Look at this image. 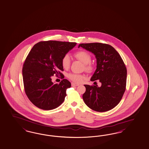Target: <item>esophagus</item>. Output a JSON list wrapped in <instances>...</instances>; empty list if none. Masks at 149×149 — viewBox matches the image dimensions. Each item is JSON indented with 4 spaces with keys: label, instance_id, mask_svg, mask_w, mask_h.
Wrapping results in <instances>:
<instances>
[{
    "label": "esophagus",
    "instance_id": "obj_1",
    "mask_svg": "<svg viewBox=\"0 0 149 149\" xmlns=\"http://www.w3.org/2000/svg\"><path fill=\"white\" fill-rule=\"evenodd\" d=\"M79 85V84H75V83H74V82H72V86H77Z\"/></svg>",
    "mask_w": 149,
    "mask_h": 149
}]
</instances>
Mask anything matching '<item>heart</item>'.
<instances>
[{
	"mask_svg": "<svg viewBox=\"0 0 149 149\" xmlns=\"http://www.w3.org/2000/svg\"><path fill=\"white\" fill-rule=\"evenodd\" d=\"M75 56L77 59L82 62L85 64V69L88 72H91L93 70V66L90 64L91 61V55L85 51H80L75 53ZM71 63V58L70 55L67 54L63 57L62 60V66L65 68H69ZM69 77L72 81L77 83H80L82 82L84 79V76L81 74L70 73L68 75Z\"/></svg>",
	"mask_w": 149,
	"mask_h": 149,
	"instance_id": "obj_1",
	"label": "heart"
}]
</instances>
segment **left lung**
<instances>
[{
	"instance_id": "obj_1",
	"label": "left lung",
	"mask_w": 149,
	"mask_h": 149,
	"mask_svg": "<svg viewBox=\"0 0 149 149\" xmlns=\"http://www.w3.org/2000/svg\"><path fill=\"white\" fill-rule=\"evenodd\" d=\"M96 58V69L91 81L98 80L101 86L84 85L82 95L85 103L93 111L103 112L115 107L123 97L127 82V68L119 54L113 47L101 43L80 44Z\"/></svg>"
}]
</instances>
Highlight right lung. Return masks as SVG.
<instances>
[{
	"mask_svg": "<svg viewBox=\"0 0 149 149\" xmlns=\"http://www.w3.org/2000/svg\"><path fill=\"white\" fill-rule=\"evenodd\" d=\"M77 43L48 41L35 45L23 65L24 88L30 101L38 108L51 110L59 107L67 96L71 83L63 79L59 84L52 81L54 74L64 75L63 57L76 46Z\"/></svg>",
	"mask_w": 149,
	"mask_h": 149,
	"instance_id": "right-lung-1",
	"label": "right lung"
}]
</instances>
